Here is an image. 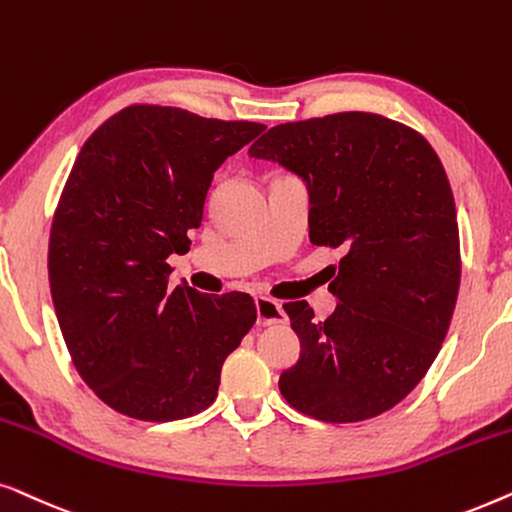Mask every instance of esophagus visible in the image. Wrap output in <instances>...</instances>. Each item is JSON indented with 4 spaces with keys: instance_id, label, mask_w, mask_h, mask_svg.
<instances>
[{
    "instance_id": "obj_1",
    "label": "esophagus",
    "mask_w": 512,
    "mask_h": 512,
    "mask_svg": "<svg viewBox=\"0 0 512 512\" xmlns=\"http://www.w3.org/2000/svg\"><path fill=\"white\" fill-rule=\"evenodd\" d=\"M255 308H257V325L259 327H269V325H280L285 322V311L278 301H273L269 297H257L255 299Z\"/></svg>"
}]
</instances>
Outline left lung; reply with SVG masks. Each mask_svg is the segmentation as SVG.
<instances>
[{"mask_svg":"<svg viewBox=\"0 0 512 512\" xmlns=\"http://www.w3.org/2000/svg\"><path fill=\"white\" fill-rule=\"evenodd\" d=\"M308 190L315 246L343 248L315 318L285 304L301 341L280 394L322 422H362L406 399L448 334L459 292L457 211L427 139L376 113H334L271 127L248 150Z\"/></svg>","mask_w":512,"mask_h":512,"instance_id":"left-lung-1","label":"left lung"}]
</instances>
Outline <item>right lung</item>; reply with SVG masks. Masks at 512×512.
Masks as SVG:
<instances>
[{"instance_id":"right-lung-1","label":"right lung","mask_w":512,"mask_h":512,"mask_svg":"<svg viewBox=\"0 0 512 512\" xmlns=\"http://www.w3.org/2000/svg\"><path fill=\"white\" fill-rule=\"evenodd\" d=\"M264 129L127 106L78 153L50 229V294L74 366L118 413L171 422L218 397L255 301L171 287L167 257L190 250L213 174Z\"/></svg>"}]
</instances>
